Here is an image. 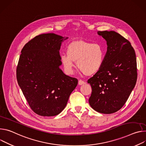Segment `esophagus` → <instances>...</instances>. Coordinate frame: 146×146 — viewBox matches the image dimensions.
Here are the masks:
<instances>
[{
	"instance_id": "1",
	"label": "esophagus",
	"mask_w": 146,
	"mask_h": 146,
	"mask_svg": "<svg viewBox=\"0 0 146 146\" xmlns=\"http://www.w3.org/2000/svg\"><path fill=\"white\" fill-rule=\"evenodd\" d=\"M85 84V82L84 81H83V80H82L80 79V80H78V84L79 85H84Z\"/></svg>"
}]
</instances>
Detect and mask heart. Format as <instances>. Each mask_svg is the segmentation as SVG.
<instances>
[{
	"label": "heart",
	"instance_id": "obj_1",
	"mask_svg": "<svg viewBox=\"0 0 146 146\" xmlns=\"http://www.w3.org/2000/svg\"><path fill=\"white\" fill-rule=\"evenodd\" d=\"M106 50L100 43L84 40H75L67 48V54L61 56V61L68 74H72L74 62L85 75L90 76L98 72L103 66Z\"/></svg>",
	"mask_w": 146,
	"mask_h": 146
}]
</instances>
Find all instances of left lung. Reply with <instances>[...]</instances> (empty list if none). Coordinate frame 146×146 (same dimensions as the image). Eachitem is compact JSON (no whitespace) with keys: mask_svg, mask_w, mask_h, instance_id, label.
I'll return each mask as SVG.
<instances>
[{"mask_svg":"<svg viewBox=\"0 0 146 146\" xmlns=\"http://www.w3.org/2000/svg\"><path fill=\"white\" fill-rule=\"evenodd\" d=\"M98 34L106 40L107 50L103 67L88 80L92 89L89 103L95 111L109 114L123 107L135 86L136 58L131 43L117 32Z\"/></svg>","mask_w":146,"mask_h":146,"instance_id":"obj_1","label":"left lung"}]
</instances>
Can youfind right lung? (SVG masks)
Returning a JSON list of instances; mask_svg holds the SVG:
<instances>
[{
  "instance_id": "obj_1",
  "label": "right lung",
  "mask_w": 146,
  "mask_h": 146,
  "mask_svg": "<svg viewBox=\"0 0 146 146\" xmlns=\"http://www.w3.org/2000/svg\"><path fill=\"white\" fill-rule=\"evenodd\" d=\"M68 38L54 33L41 34L26 43L21 52L17 82L30 107L39 115L59 114L77 86V79L60 68L59 51Z\"/></svg>"
}]
</instances>
